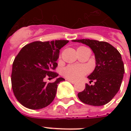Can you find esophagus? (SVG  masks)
Segmentation results:
<instances>
[{"label":"esophagus","instance_id":"esophagus-1","mask_svg":"<svg viewBox=\"0 0 131 131\" xmlns=\"http://www.w3.org/2000/svg\"><path fill=\"white\" fill-rule=\"evenodd\" d=\"M67 80H68V81H69V82H71V84H75V81H73V80H70V79H68Z\"/></svg>","mask_w":131,"mask_h":131}]
</instances>
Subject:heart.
<instances>
[{
	"mask_svg": "<svg viewBox=\"0 0 131 131\" xmlns=\"http://www.w3.org/2000/svg\"><path fill=\"white\" fill-rule=\"evenodd\" d=\"M88 69L83 65H69L62 70L63 75L68 79L78 80L88 73Z\"/></svg>",
	"mask_w": 131,
	"mask_h": 131,
	"instance_id": "obj_1",
	"label": "heart"
}]
</instances>
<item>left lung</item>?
Listing matches in <instances>:
<instances>
[{"label":"left lung","mask_w":131,"mask_h":131,"mask_svg":"<svg viewBox=\"0 0 131 131\" xmlns=\"http://www.w3.org/2000/svg\"><path fill=\"white\" fill-rule=\"evenodd\" d=\"M89 46L93 51L96 59V67L88 78L94 84L86 88L78 94L84 103L92 106L105 105L115 96L122 84L124 73V63L118 49L107 42L96 40L77 39Z\"/></svg>","instance_id":"1"}]
</instances>
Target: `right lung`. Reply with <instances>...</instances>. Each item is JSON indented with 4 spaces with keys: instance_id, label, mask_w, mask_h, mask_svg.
I'll use <instances>...</instances> for the list:
<instances>
[{
    "instance_id": "add662e5",
    "label": "right lung",
    "mask_w": 131,
    "mask_h": 131,
    "mask_svg": "<svg viewBox=\"0 0 131 131\" xmlns=\"http://www.w3.org/2000/svg\"><path fill=\"white\" fill-rule=\"evenodd\" d=\"M67 40L34 41L21 48L14 59L11 73V86L17 100L25 107L39 110L53 101L58 84L64 79L58 78L47 83L45 78L58 76L57 67L60 49Z\"/></svg>"
}]
</instances>
